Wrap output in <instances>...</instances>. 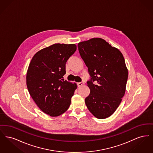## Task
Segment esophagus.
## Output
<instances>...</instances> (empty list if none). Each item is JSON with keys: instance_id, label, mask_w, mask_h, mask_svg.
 <instances>
[{"instance_id": "esophagus-1", "label": "esophagus", "mask_w": 153, "mask_h": 153, "mask_svg": "<svg viewBox=\"0 0 153 153\" xmlns=\"http://www.w3.org/2000/svg\"><path fill=\"white\" fill-rule=\"evenodd\" d=\"M84 82H78L77 83V85H78V87H81V86H82L83 85H84Z\"/></svg>"}]
</instances>
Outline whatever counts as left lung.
Wrapping results in <instances>:
<instances>
[{
	"mask_svg": "<svg viewBox=\"0 0 153 153\" xmlns=\"http://www.w3.org/2000/svg\"><path fill=\"white\" fill-rule=\"evenodd\" d=\"M81 57L88 67L90 94L85 102L88 109L98 119L111 116L126 92L128 69L122 53L100 38L78 44Z\"/></svg>",
	"mask_w": 153,
	"mask_h": 153,
	"instance_id": "obj_1",
	"label": "left lung"
}]
</instances>
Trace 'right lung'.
<instances>
[{
    "mask_svg": "<svg viewBox=\"0 0 153 153\" xmlns=\"http://www.w3.org/2000/svg\"><path fill=\"white\" fill-rule=\"evenodd\" d=\"M75 44H55L38 51L30 63L26 84L37 106L51 117H58L69 107L77 88L63 76L67 60L76 51Z\"/></svg>",
    "mask_w": 153,
    "mask_h": 153,
    "instance_id": "1",
    "label": "right lung"
}]
</instances>
